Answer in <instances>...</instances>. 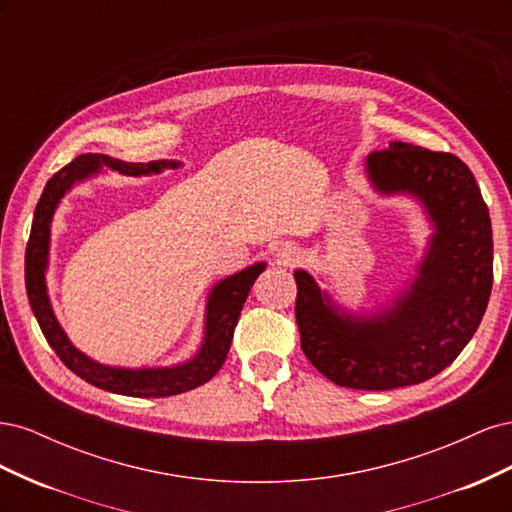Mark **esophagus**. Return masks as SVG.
<instances>
[{"instance_id":"34e87169","label":"esophagus","mask_w":512,"mask_h":512,"mask_svg":"<svg viewBox=\"0 0 512 512\" xmlns=\"http://www.w3.org/2000/svg\"><path fill=\"white\" fill-rule=\"evenodd\" d=\"M280 258L284 260V265H292V262H297L299 252L294 250V247H286V250H282V252H280Z\"/></svg>"}]
</instances>
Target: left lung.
Wrapping results in <instances>:
<instances>
[{"mask_svg":"<svg viewBox=\"0 0 512 512\" xmlns=\"http://www.w3.org/2000/svg\"><path fill=\"white\" fill-rule=\"evenodd\" d=\"M367 175L380 192H408L427 207L436 232L421 275L391 309L354 318L297 271L294 316L322 376L346 389L389 391L433 378L466 348L489 303L493 239L472 170L453 153L397 141L369 153Z\"/></svg>","mask_w":512,"mask_h":512,"instance_id":"obj_1","label":"left lung"}]
</instances>
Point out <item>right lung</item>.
<instances>
[{"label":"right lung","mask_w":512,"mask_h":512,"mask_svg":"<svg viewBox=\"0 0 512 512\" xmlns=\"http://www.w3.org/2000/svg\"><path fill=\"white\" fill-rule=\"evenodd\" d=\"M108 166L119 170L123 175H149L160 173L162 168L170 166L177 168L179 162H149V164H134V162H121L115 158L96 156V153H85L66 164L61 170L46 181L44 192L38 200L34 211L32 232H29L27 250H25V288L29 305H32L36 320L42 329L46 342L55 350L70 371L83 378L85 382L98 386V389L128 395V397H170L185 391H192L196 386L209 382L226 361V354L230 350L232 335L241 316L243 303L254 286V280L265 269V262L245 269L237 275L226 277L218 286L213 288L209 303H207V331H205V344L192 361L170 367V369H119V367H106L94 363L83 352L76 350L70 339L66 337L64 329L53 316V309L46 297V284H44V269H46V256H49V232H51V218L59 198L72 188L74 181H81L96 173L100 166Z\"/></svg>","instance_id":"add662e5"}]
</instances>
